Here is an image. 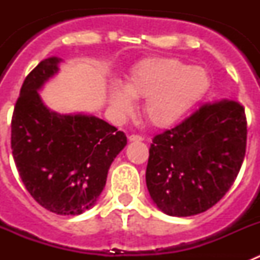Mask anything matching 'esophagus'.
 Instances as JSON below:
<instances>
[{"label":"esophagus","instance_id":"34e87169","mask_svg":"<svg viewBox=\"0 0 260 260\" xmlns=\"http://www.w3.org/2000/svg\"><path fill=\"white\" fill-rule=\"evenodd\" d=\"M144 138L142 137V135H137V134H132L130 137H128V141L130 142H141L143 141Z\"/></svg>","mask_w":260,"mask_h":260}]
</instances>
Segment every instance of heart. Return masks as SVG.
<instances>
[{
    "label": "heart",
    "instance_id": "b5f03b06",
    "mask_svg": "<svg viewBox=\"0 0 260 260\" xmlns=\"http://www.w3.org/2000/svg\"><path fill=\"white\" fill-rule=\"evenodd\" d=\"M210 77L201 66L177 58H152L137 66L123 84L110 93V105L118 116L134 110L133 99H144L148 122L165 127L182 118L207 92Z\"/></svg>",
    "mask_w": 260,
    "mask_h": 260
}]
</instances>
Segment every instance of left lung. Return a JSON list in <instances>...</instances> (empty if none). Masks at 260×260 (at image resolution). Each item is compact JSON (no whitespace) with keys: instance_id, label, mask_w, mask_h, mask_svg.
Listing matches in <instances>:
<instances>
[{"instance_id":"obj_1","label":"left lung","mask_w":260,"mask_h":260,"mask_svg":"<svg viewBox=\"0 0 260 260\" xmlns=\"http://www.w3.org/2000/svg\"><path fill=\"white\" fill-rule=\"evenodd\" d=\"M246 139L245 108L226 99L202 105L173 128L155 135L146 171L153 203L178 217L215 206L237 178Z\"/></svg>"}]
</instances>
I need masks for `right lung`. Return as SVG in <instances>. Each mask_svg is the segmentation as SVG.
Segmentation results:
<instances>
[{
	"instance_id": "add662e5",
	"label": "right lung",
	"mask_w": 260,
	"mask_h": 260,
	"mask_svg": "<svg viewBox=\"0 0 260 260\" xmlns=\"http://www.w3.org/2000/svg\"><path fill=\"white\" fill-rule=\"evenodd\" d=\"M59 61L43 59L23 82L11 118V150L32 198L57 215H80L96 203L127 139L95 116L45 107L38 91L57 74Z\"/></svg>"
}]
</instances>
